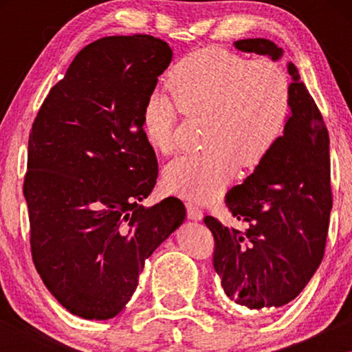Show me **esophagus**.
<instances>
[{
	"label": "esophagus",
	"instance_id": "34e87169",
	"mask_svg": "<svg viewBox=\"0 0 352 352\" xmlns=\"http://www.w3.org/2000/svg\"><path fill=\"white\" fill-rule=\"evenodd\" d=\"M186 211H188V217L190 220H201L204 219V212H201L200 208L192 204V201H188L186 204Z\"/></svg>",
	"mask_w": 352,
	"mask_h": 352
}]
</instances>
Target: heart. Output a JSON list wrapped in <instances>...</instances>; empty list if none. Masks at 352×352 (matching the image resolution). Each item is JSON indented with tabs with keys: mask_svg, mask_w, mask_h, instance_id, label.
<instances>
[{
	"mask_svg": "<svg viewBox=\"0 0 352 352\" xmlns=\"http://www.w3.org/2000/svg\"><path fill=\"white\" fill-rule=\"evenodd\" d=\"M168 96L153 93L142 107V130L155 151L175 148L178 111L204 118L199 152L166 166V189L178 197H219L237 170L259 166L281 140L292 110L285 69L267 58L248 60L222 47H204L182 58L166 80Z\"/></svg>",
	"mask_w": 352,
	"mask_h": 352,
	"instance_id": "1",
	"label": "heart"
}]
</instances>
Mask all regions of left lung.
Returning <instances> with one entry per match:
<instances>
[{
	"mask_svg": "<svg viewBox=\"0 0 352 352\" xmlns=\"http://www.w3.org/2000/svg\"><path fill=\"white\" fill-rule=\"evenodd\" d=\"M237 50L283 57L267 38L234 41ZM292 110L284 135L264 162L226 194L245 230L206 216L214 236V270L226 296L248 309L281 307L301 294L321 264L332 208L329 135L294 63Z\"/></svg>",
	"mask_w": 352,
	"mask_h": 352,
	"instance_id": "1",
	"label": "left lung"
}]
</instances>
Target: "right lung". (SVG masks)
Instances as JSON below:
<instances>
[{"label": "right lung", "mask_w": 352, "mask_h": 352, "mask_svg": "<svg viewBox=\"0 0 352 352\" xmlns=\"http://www.w3.org/2000/svg\"><path fill=\"white\" fill-rule=\"evenodd\" d=\"M172 50L152 35H113L74 57L29 133L23 183L35 269L77 317H116L144 261L186 217L182 200L140 206L158 163L142 107Z\"/></svg>", "instance_id": "1"}]
</instances>
